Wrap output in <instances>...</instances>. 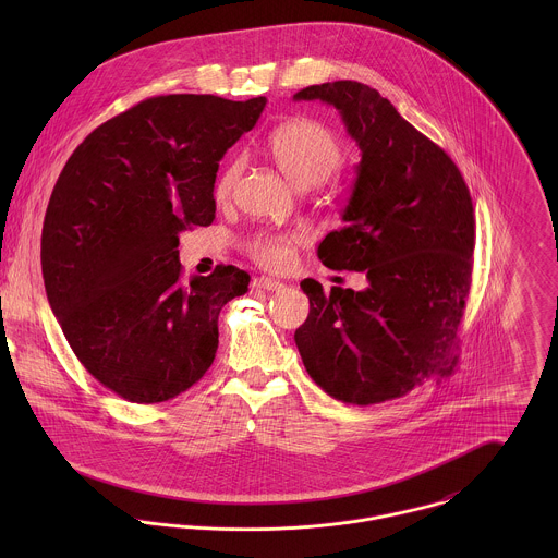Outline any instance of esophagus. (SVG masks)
<instances>
[{
    "instance_id": "1",
    "label": "esophagus",
    "mask_w": 558,
    "mask_h": 558,
    "mask_svg": "<svg viewBox=\"0 0 558 558\" xmlns=\"http://www.w3.org/2000/svg\"><path fill=\"white\" fill-rule=\"evenodd\" d=\"M253 288L272 292V290H281V288H283V283H281V281H277V279H270V277H257V279H253Z\"/></svg>"
}]
</instances>
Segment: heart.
<instances>
[{
	"label": "heart",
	"mask_w": 558,
	"mask_h": 558,
	"mask_svg": "<svg viewBox=\"0 0 558 558\" xmlns=\"http://www.w3.org/2000/svg\"><path fill=\"white\" fill-rule=\"evenodd\" d=\"M268 157L299 189H310L324 182L343 160V148L332 129L314 118H292L281 122L266 142ZM242 173V159H232L219 173L215 195L230 197ZM303 242L301 234H257L248 240V255L272 270L288 268L294 262V251Z\"/></svg>",
	"instance_id": "1"
}]
</instances>
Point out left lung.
Segmentation results:
<instances>
[{"label":"left lung","mask_w":558,"mask_h":558,"mask_svg":"<svg viewBox=\"0 0 558 558\" xmlns=\"http://www.w3.org/2000/svg\"><path fill=\"white\" fill-rule=\"evenodd\" d=\"M296 100L339 109L361 148L343 228L319 242L332 270H359L369 288L301 281L310 316L294 341L330 398L369 405L401 398L453 369L473 283L475 210L451 157L359 81L310 85Z\"/></svg>","instance_id":"8db88e82"}]
</instances>
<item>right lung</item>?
<instances>
[{
	"label": "right lung",
	"mask_w": 558,
	"mask_h": 558,
	"mask_svg": "<svg viewBox=\"0 0 558 558\" xmlns=\"http://www.w3.org/2000/svg\"><path fill=\"white\" fill-rule=\"evenodd\" d=\"M264 107V96H153L64 165L43 226L45 290L81 365L116 396L167 401L213 365L219 312L251 277L217 266L184 281L178 234L213 223L219 160Z\"/></svg>",
	"instance_id": "right-lung-1"
}]
</instances>
